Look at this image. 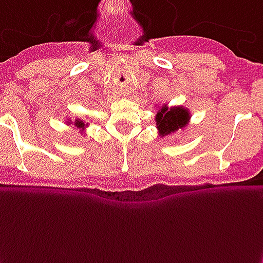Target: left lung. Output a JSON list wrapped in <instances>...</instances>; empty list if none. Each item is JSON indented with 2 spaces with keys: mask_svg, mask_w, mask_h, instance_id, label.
I'll return each mask as SVG.
<instances>
[{
  "mask_svg": "<svg viewBox=\"0 0 263 263\" xmlns=\"http://www.w3.org/2000/svg\"><path fill=\"white\" fill-rule=\"evenodd\" d=\"M190 118V111L183 106L168 108L166 105H164L156 114V126L160 136L165 137L185 127Z\"/></svg>",
  "mask_w": 263,
  "mask_h": 263,
  "instance_id": "left-lung-1",
  "label": "left lung"
}]
</instances>
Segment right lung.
<instances>
[{"instance_id": "right-lung-1", "label": "right lung", "mask_w": 263, "mask_h": 263, "mask_svg": "<svg viewBox=\"0 0 263 263\" xmlns=\"http://www.w3.org/2000/svg\"><path fill=\"white\" fill-rule=\"evenodd\" d=\"M73 125H75V126H77V127H79V129H82V130H83L84 127L87 126V125H84V122H83V121H82V119H77V121L73 122Z\"/></svg>"}]
</instances>
